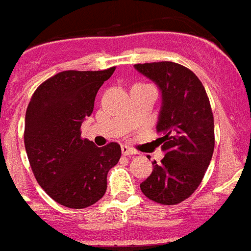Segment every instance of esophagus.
I'll return each mask as SVG.
<instances>
[{"label": "esophagus", "mask_w": 251, "mask_h": 251, "mask_svg": "<svg viewBox=\"0 0 251 251\" xmlns=\"http://www.w3.org/2000/svg\"><path fill=\"white\" fill-rule=\"evenodd\" d=\"M122 153L126 156H129V155H136V153H138V152H137L136 150L130 149V147L123 145V146H122Z\"/></svg>", "instance_id": "1"}]
</instances>
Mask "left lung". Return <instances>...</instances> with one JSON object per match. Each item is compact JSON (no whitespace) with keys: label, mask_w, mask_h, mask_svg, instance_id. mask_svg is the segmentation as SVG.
Listing matches in <instances>:
<instances>
[{"label":"left lung","mask_w":251,"mask_h":251,"mask_svg":"<svg viewBox=\"0 0 251 251\" xmlns=\"http://www.w3.org/2000/svg\"><path fill=\"white\" fill-rule=\"evenodd\" d=\"M134 67L155 81L162 93L157 123L165 157L141 190L165 205L181 203L202 183L215 150V122L203 83L189 68L175 62L138 63Z\"/></svg>","instance_id":"1"}]
</instances>
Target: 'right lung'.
I'll list each match as a JSON object with an SVG mask.
<instances>
[{
	"mask_svg": "<svg viewBox=\"0 0 251 251\" xmlns=\"http://www.w3.org/2000/svg\"><path fill=\"white\" fill-rule=\"evenodd\" d=\"M115 67L63 71L34 91L25 115L24 142L36 181L68 208H86L106 192V175L118 164L121 146L96 147L81 137V124Z\"/></svg>",
	"mask_w": 251,
	"mask_h": 251,
	"instance_id": "add662e5",
	"label": "right lung"
}]
</instances>
